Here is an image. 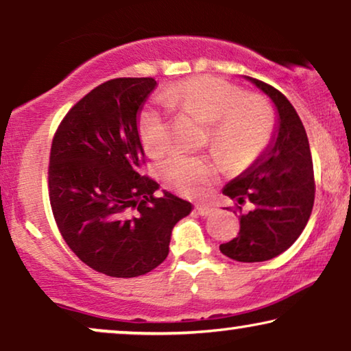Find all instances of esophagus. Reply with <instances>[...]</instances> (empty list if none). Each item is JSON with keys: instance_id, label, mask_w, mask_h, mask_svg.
<instances>
[{"instance_id": "1", "label": "esophagus", "mask_w": 351, "mask_h": 351, "mask_svg": "<svg viewBox=\"0 0 351 351\" xmlns=\"http://www.w3.org/2000/svg\"><path fill=\"white\" fill-rule=\"evenodd\" d=\"M195 211H197V215H200V216H210L215 211V206H211V205H195Z\"/></svg>"}]
</instances>
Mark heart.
Wrapping results in <instances>:
<instances>
[{
  "instance_id": "obj_1",
  "label": "heart",
  "mask_w": 351,
  "mask_h": 351,
  "mask_svg": "<svg viewBox=\"0 0 351 351\" xmlns=\"http://www.w3.org/2000/svg\"><path fill=\"white\" fill-rule=\"evenodd\" d=\"M165 106H147L138 119V132L149 154H162L170 145V110L199 117L208 125L210 145L227 165L239 169L258 159L272 140L275 116L261 97L246 95L239 86L213 76H195L162 92ZM162 181L187 197H200L216 175L205 157L173 156L159 165Z\"/></svg>"
}]
</instances>
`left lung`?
Masks as SVG:
<instances>
[{
    "instance_id": "1",
    "label": "left lung",
    "mask_w": 351,
    "mask_h": 351,
    "mask_svg": "<svg viewBox=\"0 0 351 351\" xmlns=\"http://www.w3.org/2000/svg\"><path fill=\"white\" fill-rule=\"evenodd\" d=\"M251 81L274 100L278 130L269 149L223 189L237 202L240 230L219 250L239 263H263L288 250L307 226L315 202L312 152L302 121L280 90L259 79ZM245 203L250 212L241 208Z\"/></svg>"
}]
</instances>
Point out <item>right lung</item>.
<instances>
[{
  "instance_id": "obj_1",
  "label": "right lung",
  "mask_w": 351,
  "mask_h": 351,
  "mask_svg": "<svg viewBox=\"0 0 351 351\" xmlns=\"http://www.w3.org/2000/svg\"><path fill=\"white\" fill-rule=\"evenodd\" d=\"M154 77H116L84 95L57 127L49 200L58 230L84 264L114 278L145 275L169 256L171 229L192 205L143 175L136 112Z\"/></svg>"
}]
</instances>
